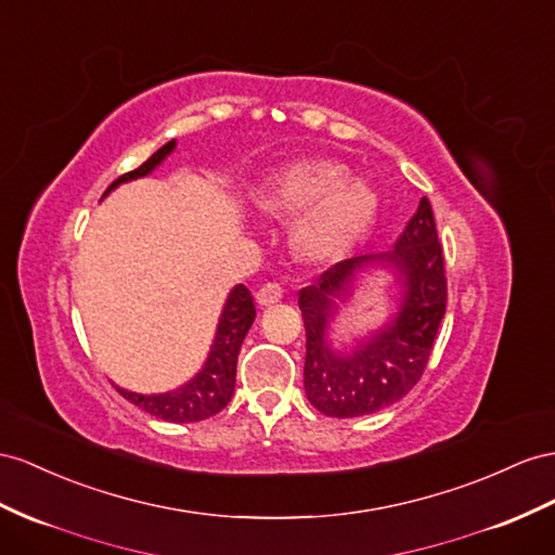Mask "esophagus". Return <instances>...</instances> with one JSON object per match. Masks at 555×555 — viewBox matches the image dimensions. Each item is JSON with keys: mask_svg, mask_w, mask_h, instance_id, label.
<instances>
[{"mask_svg": "<svg viewBox=\"0 0 555 555\" xmlns=\"http://www.w3.org/2000/svg\"><path fill=\"white\" fill-rule=\"evenodd\" d=\"M281 297H283V286H281V283H276V281L264 283V286L258 291V302L262 307H269V305L279 302Z\"/></svg>", "mask_w": 555, "mask_h": 555, "instance_id": "obj_1", "label": "esophagus"}]
</instances>
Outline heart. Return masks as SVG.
I'll return each instance as SVG.
<instances>
[{
  "label": "heart",
  "mask_w": 555,
  "mask_h": 555,
  "mask_svg": "<svg viewBox=\"0 0 555 555\" xmlns=\"http://www.w3.org/2000/svg\"><path fill=\"white\" fill-rule=\"evenodd\" d=\"M258 208L272 220L295 218V258L319 264L343 258L371 232L379 202L371 184L349 178L343 162L314 156L269 178L258 194Z\"/></svg>",
  "instance_id": "b5f03b06"
}]
</instances>
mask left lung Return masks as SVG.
I'll return each mask as SVG.
<instances>
[{"instance_id": "obj_1", "label": "left lung", "mask_w": 555, "mask_h": 555, "mask_svg": "<svg viewBox=\"0 0 555 555\" xmlns=\"http://www.w3.org/2000/svg\"><path fill=\"white\" fill-rule=\"evenodd\" d=\"M393 266L402 276L400 314L351 354H337L324 333L336 300L350 294L359 268ZM307 331L305 391L309 403L328 417H361L396 403L413 389L429 363L440 319L446 317L448 279L429 198L396 238L393 250L343 260L297 297Z\"/></svg>"}]
</instances>
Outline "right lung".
Returning a JSON list of instances; mask_svg holds the SVG:
<instances>
[{"instance_id":"right-lung-1","label":"right lung","mask_w":555,"mask_h":555,"mask_svg":"<svg viewBox=\"0 0 555 555\" xmlns=\"http://www.w3.org/2000/svg\"><path fill=\"white\" fill-rule=\"evenodd\" d=\"M173 147H176V140L166 142V145L156 150L145 164H140L135 170H129V173L119 176L109 184L107 192L115 190L121 182H129L152 173V170L159 166L170 152H173ZM253 321H255L253 295L246 286H236L230 293V297H227L224 309L220 314V323H218V333H216V339H212V347L202 367V373H198L194 379H190L188 385L166 393L147 396V393L126 391L119 387L117 391L126 401H131L140 410H145V413L166 422H198V420L218 415L220 410L232 401L238 349L244 345V337L253 325Z\"/></svg>"}]
</instances>
